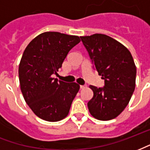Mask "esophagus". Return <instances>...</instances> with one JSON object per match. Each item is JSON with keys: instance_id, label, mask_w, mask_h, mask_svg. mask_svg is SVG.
Masks as SVG:
<instances>
[{"instance_id": "esophagus-1", "label": "esophagus", "mask_w": 150, "mask_h": 150, "mask_svg": "<svg viewBox=\"0 0 150 150\" xmlns=\"http://www.w3.org/2000/svg\"><path fill=\"white\" fill-rule=\"evenodd\" d=\"M79 88H80V89H84V88H87V86L86 85H79Z\"/></svg>"}]
</instances>
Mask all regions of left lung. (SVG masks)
I'll use <instances>...</instances> for the list:
<instances>
[{"label": "left lung", "mask_w": 150, "mask_h": 150, "mask_svg": "<svg viewBox=\"0 0 150 150\" xmlns=\"http://www.w3.org/2000/svg\"><path fill=\"white\" fill-rule=\"evenodd\" d=\"M96 69L104 80L103 88L90 85L93 97L88 107L100 120L114 119L129 104L135 89L137 68L131 53L121 43L105 34L80 37Z\"/></svg>", "instance_id": "8db88e82"}]
</instances>
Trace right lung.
<instances>
[{
	"mask_svg": "<svg viewBox=\"0 0 150 150\" xmlns=\"http://www.w3.org/2000/svg\"><path fill=\"white\" fill-rule=\"evenodd\" d=\"M79 42L78 36L45 32L25 50L18 69L21 91L26 104L41 119L54 122L68 115L79 86L58 81L52 75Z\"/></svg>",
	"mask_w": 150,
	"mask_h": 150,
	"instance_id": "1",
	"label": "right lung"
}]
</instances>
